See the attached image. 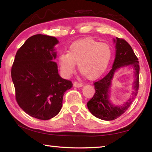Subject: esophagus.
I'll return each mask as SVG.
<instances>
[{"label": "esophagus", "instance_id": "1", "mask_svg": "<svg viewBox=\"0 0 152 152\" xmlns=\"http://www.w3.org/2000/svg\"><path fill=\"white\" fill-rule=\"evenodd\" d=\"M73 86L75 87V88H81V87L83 86V84L78 83V82H74Z\"/></svg>", "mask_w": 152, "mask_h": 152}]
</instances>
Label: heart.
<instances>
[{
    "label": "heart",
    "instance_id": "heart-1",
    "mask_svg": "<svg viewBox=\"0 0 152 152\" xmlns=\"http://www.w3.org/2000/svg\"><path fill=\"white\" fill-rule=\"evenodd\" d=\"M112 57L111 47L93 38H86L74 42L67 54L58 56V63L61 73L70 76L77 64L79 71L91 80L99 78L104 73Z\"/></svg>",
    "mask_w": 152,
    "mask_h": 152
}]
</instances>
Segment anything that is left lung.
Masks as SVG:
<instances>
[{"label": "left lung", "mask_w": 152, "mask_h": 152, "mask_svg": "<svg viewBox=\"0 0 152 152\" xmlns=\"http://www.w3.org/2000/svg\"><path fill=\"white\" fill-rule=\"evenodd\" d=\"M115 44V58L110 72L103 79L97 82L95 86V94L93 98L87 103L90 113L98 118L104 121H113L121 116L133 102L139 89V64L138 58L134 53L131 46L125 39L113 38ZM122 68L133 69L134 82L132 96L121 106L115 105L110 99L111 82L116 70Z\"/></svg>", "instance_id": "1"}]
</instances>
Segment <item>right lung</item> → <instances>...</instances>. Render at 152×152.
Instances as JSON below:
<instances>
[{"label":"right lung","mask_w":152,"mask_h":152,"mask_svg":"<svg viewBox=\"0 0 152 152\" xmlns=\"http://www.w3.org/2000/svg\"><path fill=\"white\" fill-rule=\"evenodd\" d=\"M55 37L37 34L30 37L17 50L11 69L16 100L32 117L49 120L61 111L64 92L71 81L59 75L56 62Z\"/></svg>","instance_id":"right-lung-1"}]
</instances>
